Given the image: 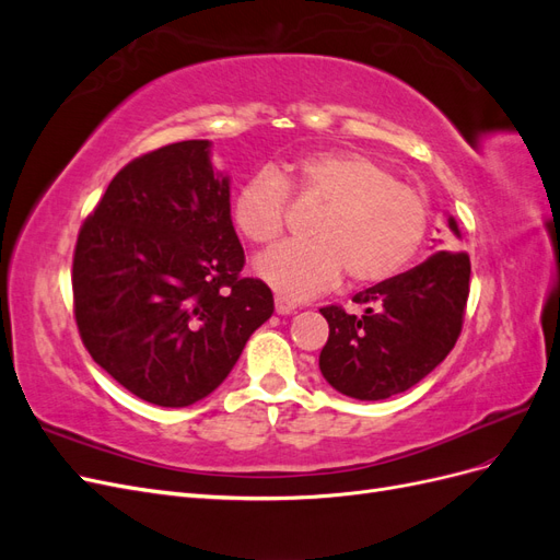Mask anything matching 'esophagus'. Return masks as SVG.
<instances>
[{"instance_id":"obj_1","label":"esophagus","mask_w":560,"mask_h":560,"mask_svg":"<svg viewBox=\"0 0 560 560\" xmlns=\"http://www.w3.org/2000/svg\"><path fill=\"white\" fill-rule=\"evenodd\" d=\"M294 311H296V303L294 301H290V299L282 296V294H276V313L278 315H290Z\"/></svg>"}]
</instances>
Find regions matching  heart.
<instances>
[{"instance_id":"b5f03b06","label":"heart","mask_w":560,"mask_h":560,"mask_svg":"<svg viewBox=\"0 0 560 560\" xmlns=\"http://www.w3.org/2000/svg\"><path fill=\"white\" fill-rule=\"evenodd\" d=\"M290 191L319 212L308 222V241L278 245L257 261V273L282 296L327 292L343 270L358 284L393 278L425 238V200L376 161L336 151L292 163L284 177L261 167L245 179L231 208L235 231L254 245L278 241Z\"/></svg>"}]
</instances>
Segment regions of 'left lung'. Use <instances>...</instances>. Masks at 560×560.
I'll list each match as a JSON object with an SVG mask.
<instances>
[{
  "instance_id": "obj_1",
  "label": "left lung",
  "mask_w": 560,
  "mask_h": 560,
  "mask_svg": "<svg viewBox=\"0 0 560 560\" xmlns=\"http://www.w3.org/2000/svg\"><path fill=\"white\" fill-rule=\"evenodd\" d=\"M448 229L460 238L453 217ZM469 273L467 252L442 249L406 273L354 294L362 315L341 306L319 308L329 322V338L319 352L322 376L341 395L362 401L413 387L446 360L463 331Z\"/></svg>"
}]
</instances>
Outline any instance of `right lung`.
<instances>
[{
	"instance_id": "obj_1",
	"label": "right lung",
	"mask_w": 560,
	"mask_h": 560,
	"mask_svg": "<svg viewBox=\"0 0 560 560\" xmlns=\"http://www.w3.org/2000/svg\"><path fill=\"white\" fill-rule=\"evenodd\" d=\"M229 177L208 140L130 161L83 222L72 264L74 319L91 358L128 393L182 409L208 397L273 294L243 278Z\"/></svg>"
}]
</instances>
